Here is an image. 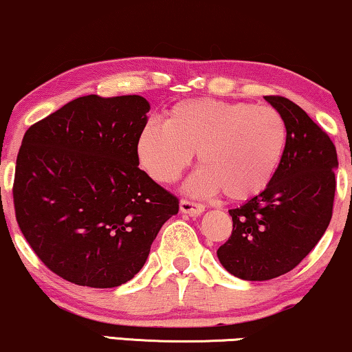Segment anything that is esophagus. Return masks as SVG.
Instances as JSON below:
<instances>
[{"label":"esophagus","mask_w":352,"mask_h":352,"mask_svg":"<svg viewBox=\"0 0 352 352\" xmlns=\"http://www.w3.org/2000/svg\"><path fill=\"white\" fill-rule=\"evenodd\" d=\"M179 208L182 213H187V215L190 217H199L205 212V205L190 202V200H186V199H182L179 202Z\"/></svg>","instance_id":"esophagus-1"}]
</instances>
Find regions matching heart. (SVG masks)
Returning a JSON list of instances; mask_svg holds the SVG:
<instances>
[{"label":"heart","instance_id":"obj_1","mask_svg":"<svg viewBox=\"0 0 352 352\" xmlns=\"http://www.w3.org/2000/svg\"><path fill=\"white\" fill-rule=\"evenodd\" d=\"M286 140V122L276 108L195 98L175 104L166 122H145L137 137V158L152 179L173 184L197 153L200 170L186 189L195 195L223 190L226 199L239 202L270 184Z\"/></svg>","mask_w":352,"mask_h":352}]
</instances>
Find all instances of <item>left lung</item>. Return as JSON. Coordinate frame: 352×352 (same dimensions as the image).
Segmentation results:
<instances>
[{
  "instance_id": "1",
  "label": "left lung",
  "mask_w": 352,
  "mask_h": 352,
  "mask_svg": "<svg viewBox=\"0 0 352 352\" xmlns=\"http://www.w3.org/2000/svg\"><path fill=\"white\" fill-rule=\"evenodd\" d=\"M281 113L287 140L262 192L230 210L232 232L217 250L226 272L265 281L291 272L316 248L331 220L336 148L307 113L285 97H265Z\"/></svg>"
}]
</instances>
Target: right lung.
<instances>
[{
    "label": "right lung",
    "instance_id": "right-lung-1",
    "mask_svg": "<svg viewBox=\"0 0 352 352\" xmlns=\"http://www.w3.org/2000/svg\"><path fill=\"white\" fill-rule=\"evenodd\" d=\"M140 95H87L35 122L16 162V218L53 273L79 286L116 287L144 267L179 202L139 170L148 121Z\"/></svg>",
    "mask_w": 352,
    "mask_h": 352
}]
</instances>
